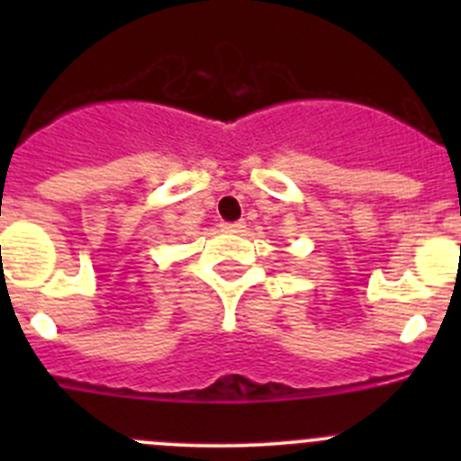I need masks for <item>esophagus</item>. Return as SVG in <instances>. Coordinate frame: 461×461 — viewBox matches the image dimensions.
<instances>
[{"mask_svg": "<svg viewBox=\"0 0 461 461\" xmlns=\"http://www.w3.org/2000/svg\"><path fill=\"white\" fill-rule=\"evenodd\" d=\"M221 230H226V233H242L244 221H223Z\"/></svg>", "mask_w": 461, "mask_h": 461, "instance_id": "obj_1", "label": "esophagus"}]
</instances>
